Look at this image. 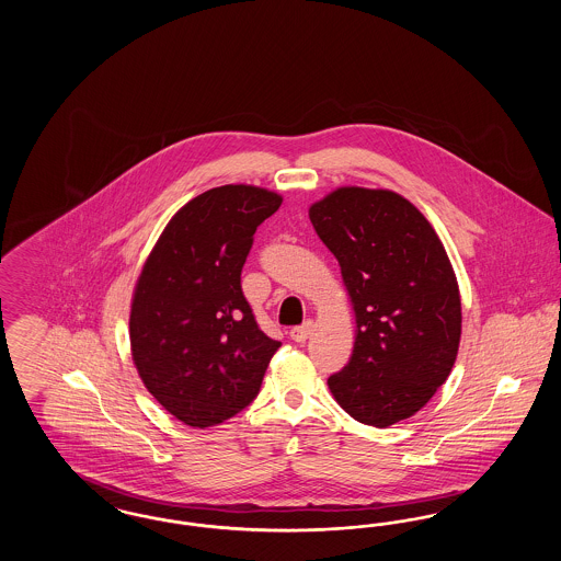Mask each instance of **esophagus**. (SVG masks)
<instances>
[{
  "label": "esophagus",
  "instance_id": "34e87169",
  "mask_svg": "<svg viewBox=\"0 0 561 561\" xmlns=\"http://www.w3.org/2000/svg\"><path fill=\"white\" fill-rule=\"evenodd\" d=\"M311 330H313V321H305L302 325H296L290 330V339L294 343H305L311 336Z\"/></svg>",
  "mask_w": 561,
  "mask_h": 561
}]
</instances>
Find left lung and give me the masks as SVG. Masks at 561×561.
<instances>
[{
  "label": "left lung",
  "instance_id": "1",
  "mask_svg": "<svg viewBox=\"0 0 561 561\" xmlns=\"http://www.w3.org/2000/svg\"><path fill=\"white\" fill-rule=\"evenodd\" d=\"M309 218L355 313L351 359L328 387L355 421L396 425L453 373L462 316L450 259L419 208L387 188H336Z\"/></svg>",
  "mask_w": 561,
  "mask_h": 561
}]
</instances>
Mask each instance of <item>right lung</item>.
<instances>
[{"label":"right lung","instance_id":"obj_1","mask_svg":"<svg viewBox=\"0 0 561 561\" xmlns=\"http://www.w3.org/2000/svg\"><path fill=\"white\" fill-rule=\"evenodd\" d=\"M282 195L225 185L193 197L165 225L138 275L130 347L149 393L188 427L220 425L261 391L282 347L241 293L256 227Z\"/></svg>","mask_w":561,"mask_h":561}]
</instances>
